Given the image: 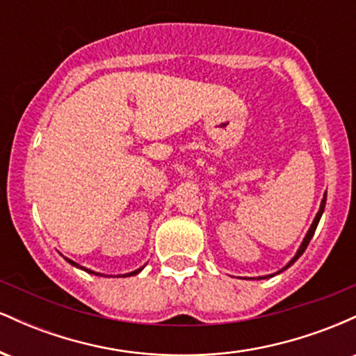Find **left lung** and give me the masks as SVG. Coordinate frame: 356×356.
I'll use <instances>...</instances> for the list:
<instances>
[{
	"label": "left lung",
	"mask_w": 356,
	"mask_h": 356,
	"mask_svg": "<svg viewBox=\"0 0 356 356\" xmlns=\"http://www.w3.org/2000/svg\"><path fill=\"white\" fill-rule=\"evenodd\" d=\"M325 204H326V194L323 195V201H321V206H320V211H318V214H316V218H314V220H313V224H312V227H309V231H308V234H306V238L303 239V243H301V246H300V249H298V252H296V256L293 257L291 261H289L288 263V266L286 268H289L291 266L293 263H295V261L298 259V257H300L301 254H303L305 252V249L308 248V244H309V241H312V238H313V234H314V231H316V226H318V222H320V219H321V214H323V211H325ZM286 268H283L281 269V271H284ZM264 277H268V276H264Z\"/></svg>",
	"instance_id": "8db88e82"
}]
</instances>
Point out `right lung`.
Returning <instances> with one entry per match:
<instances>
[{
  "label": "right lung",
  "mask_w": 356,
  "mask_h": 356,
  "mask_svg": "<svg viewBox=\"0 0 356 356\" xmlns=\"http://www.w3.org/2000/svg\"><path fill=\"white\" fill-rule=\"evenodd\" d=\"M67 261H68V263H70V264H73V266L81 268V266H79V264H76V263H73V261H70V259H67ZM81 269H85V268H81ZM85 271H87V273H93V271H90V269H85ZM140 271H142V268H140V269H137V271L129 273V275H124V276H132V275H137V273H140ZM93 275H97V273H93Z\"/></svg>",
  "instance_id": "add662e5"
}]
</instances>
